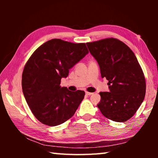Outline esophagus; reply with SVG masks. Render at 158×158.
Returning <instances> with one entry per match:
<instances>
[{"mask_svg":"<svg viewBox=\"0 0 158 158\" xmlns=\"http://www.w3.org/2000/svg\"><path fill=\"white\" fill-rule=\"evenodd\" d=\"M93 93H90V92H85V95H93Z\"/></svg>","mask_w":158,"mask_h":158,"instance_id":"1","label":"esophagus"}]
</instances>
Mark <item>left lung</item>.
<instances>
[{
    "label": "left lung",
    "mask_w": 158,
    "mask_h": 158,
    "mask_svg": "<svg viewBox=\"0 0 158 158\" xmlns=\"http://www.w3.org/2000/svg\"><path fill=\"white\" fill-rule=\"evenodd\" d=\"M100 66L101 77L108 80L109 92H100L101 113L116 122L132 118L144 100L145 77L135 53L116 38L87 42Z\"/></svg>",
    "instance_id": "obj_1"
}]
</instances>
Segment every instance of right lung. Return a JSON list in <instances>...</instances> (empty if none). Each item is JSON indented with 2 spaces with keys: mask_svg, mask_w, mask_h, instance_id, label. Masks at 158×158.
Wrapping results in <instances>:
<instances>
[{
  "mask_svg": "<svg viewBox=\"0 0 158 158\" xmlns=\"http://www.w3.org/2000/svg\"><path fill=\"white\" fill-rule=\"evenodd\" d=\"M88 53L85 43L52 39L31 55L23 69L21 85L29 108L42 123L56 126L75 113L85 92L61 87L60 80Z\"/></svg>",
  "mask_w": 158,
  "mask_h": 158,
  "instance_id": "add662e5",
  "label": "right lung"
}]
</instances>
